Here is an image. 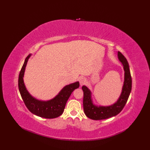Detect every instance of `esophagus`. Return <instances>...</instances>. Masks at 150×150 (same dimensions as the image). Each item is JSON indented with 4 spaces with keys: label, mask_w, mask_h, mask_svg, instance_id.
<instances>
[{
    "label": "esophagus",
    "mask_w": 150,
    "mask_h": 150,
    "mask_svg": "<svg viewBox=\"0 0 150 150\" xmlns=\"http://www.w3.org/2000/svg\"><path fill=\"white\" fill-rule=\"evenodd\" d=\"M79 82H80V85L81 86H82L83 84H84L85 82H86V79H85V77H81L80 79H79Z\"/></svg>",
    "instance_id": "1"
}]
</instances>
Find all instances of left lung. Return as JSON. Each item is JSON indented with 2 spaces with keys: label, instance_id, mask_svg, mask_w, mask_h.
<instances>
[{
  "label": "left lung",
  "instance_id": "left-lung-1",
  "mask_svg": "<svg viewBox=\"0 0 150 150\" xmlns=\"http://www.w3.org/2000/svg\"><path fill=\"white\" fill-rule=\"evenodd\" d=\"M118 58L123 65L124 70V81L122 93L115 103L108 106H96L93 104L92 101L91 91L85 86L82 87L84 92V111L86 115L91 119L103 120L117 115L122 110L128 99L132 85L129 64L125 57L120 52H118Z\"/></svg>",
  "mask_w": 150,
  "mask_h": 150
}]
</instances>
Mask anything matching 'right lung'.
Returning a JSON list of instances; mask_svg holds the SVG:
<instances>
[{
  "label": "right lung",
  "instance_id": "1",
  "mask_svg": "<svg viewBox=\"0 0 150 150\" xmlns=\"http://www.w3.org/2000/svg\"><path fill=\"white\" fill-rule=\"evenodd\" d=\"M31 55L30 54L25 59L18 76V90L22 100L30 112L35 115L46 119L58 117L64 112L66 104L73 90L79 87V82H76L66 86L57 96L50 100L42 101L34 98L26 90L23 80L25 69Z\"/></svg>",
  "mask_w": 150,
  "mask_h": 150
}]
</instances>
